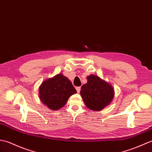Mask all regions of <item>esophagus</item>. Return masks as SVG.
Returning a JSON list of instances; mask_svg holds the SVG:
<instances>
[{
  "label": "esophagus",
  "mask_w": 152,
  "mask_h": 152,
  "mask_svg": "<svg viewBox=\"0 0 152 152\" xmlns=\"http://www.w3.org/2000/svg\"><path fill=\"white\" fill-rule=\"evenodd\" d=\"M76 90H77V92L79 93L80 91V87L79 86V87H76Z\"/></svg>",
  "instance_id": "1"
}]
</instances>
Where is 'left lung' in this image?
<instances>
[{
    "instance_id": "8db88e82",
    "label": "left lung",
    "mask_w": 152,
    "mask_h": 152,
    "mask_svg": "<svg viewBox=\"0 0 152 152\" xmlns=\"http://www.w3.org/2000/svg\"><path fill=\"white\" fill-rule=\"evenodd\" d=\"M80 93L86 106L95 111L109 104L114 96L113 87L95 75L87 77V83L82 86Z\"/></svg>"
}]
</instances>
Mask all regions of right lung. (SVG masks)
Here are the masks:
<instances>
[{
  "instance_id": "1",
  "label": "right lung",
  "mask_w": 152,
  "mask_h": 152,
  "mask_svg": "<svg viewBox=\"0 0 152 152\" xmlns=\"http://www.w3.org/2000/svg\"><path fill=\"white\" fill-rule=\"evenodd\" d=\"M75 93L77 90L72 82L62 73L45 80L39 88L41 102L53 110L63 107L69 97Z\"/></svg>"
}]
</instances>
